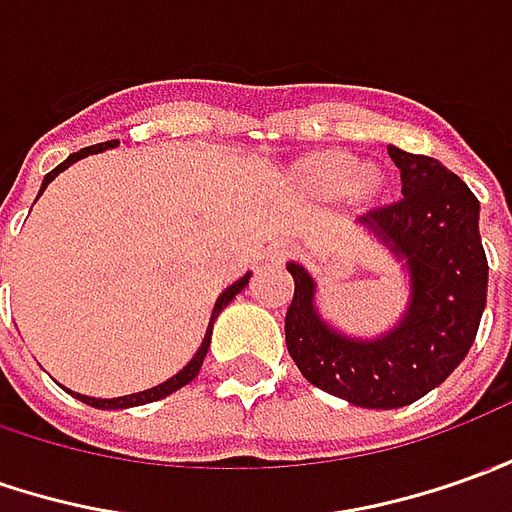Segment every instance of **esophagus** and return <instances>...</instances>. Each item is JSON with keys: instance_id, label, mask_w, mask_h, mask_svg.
Instances as JSON below:
<instances>
[{"instance_id": "obj_1", "label": "esophagus", "mask_w": 512, "mask_h": 512, "mask_svg": "<svg viewBox=\"0 0 512 512\" xmlns=\"http://www.w3.org/2000/svg\"><path fill=\"white\" fill-rule=\"evenodd\" d=\"M288 252H291V246H288V243H277V246L271 249V257H274V260H283Z\"/></svg>"}]
</instances>
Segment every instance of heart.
Here are the masks:
<instances>
[{
  "instance_id": "heart-1",
  "label": "heart",
  "mask_w": 512,
  "mask_h": 512,
  "mask_svg": "<svg viewBox=\"0 0 512 512\" xmlns=\"http://www.w3.org/2000/svg\"><path fill=\"white\" fill-rule=\"evenodd\" d=\"M305 170H308V179L328 193H342L347 187H353L361 196H373L381 184L373 168H358L356 159L347 154L314 156Z\"/></svg>"
}]
</instances>
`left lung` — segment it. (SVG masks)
<instances>
[{
    "label": "left lung",
    "instance_id": "8db88e82",
    "mask_svg": "<svg viewBox=\"0 0 512 512\" xmlns=\"http://www.w3.org/2000/svg\"><path fill=\"white\" fill-rule=\"evenodd\" d=\"M403 196L370 210L373 229L409 271V305L378 339H350L316 311V283L288 263L294 300L285 344L300 373L364 409H398L440 387L468 356L488 300V257L479 238V198L437 159L387 148Z\"/></svg>",
    "mask_w": 512,
    "mask_h": 512
}]
</instances>
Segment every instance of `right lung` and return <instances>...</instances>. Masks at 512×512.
Segmentation results:
<instances>
[{
  "label": "right lung",
  "mask_w": 512,
  "mask_h": 512,
  "mask_svg": "<svg viewBox=\"0 0 512 512\" xmlns=\"http://www.w3.org/2000/svg\"><path fill=\"white\" fill-rule=\"evenodd\" d=\"M117 145V139H111V142H100V145H89V148H83V151H78V154H69L58 165L55 170H50L47 176H44V182H41V193H44V187L61 173V170H66L72 162H78V159H83V156L89 154H100V151H106V148H114ZM38 193V196H41ZM249 277L252 274H243L241 280H235V283L229 285L227 291L215 300V308H212V316H210V325H207V333H204V342H201V347L196 350V356L187 361V367H182L179 373L173 375V378H168L165 384H159V387H151L145 389V392H134V395H123V398H89V395H78V392H72L78 401L89 403V406H95V409H128V406H142V403H154L159 401V398H168L170 392H176V389H182L184 384H190L193 378L198 375V370H201V364H204V356H207V350H210V336H212V322H215V316L221 314L224 308H227L229 302L235 300V294H241L243 288H246V283H249Z\"/></svg>",
  "instance_id": "obj_1"
}]
</instances>
